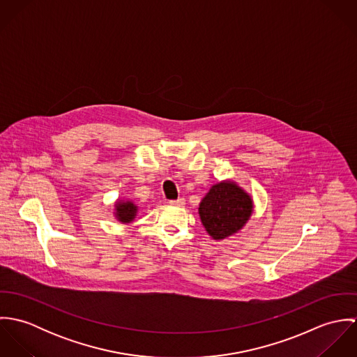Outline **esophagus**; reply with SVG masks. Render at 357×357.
I'll use <instances>...</instances> for the list:
<instances>
[{
  "mask_svg": "<svg viewBox=\"0 0 357 357\" xmlns=\"http://www.w3.org/2000/svg\"><path fill=\"white\" fill-rule=\"evenodd\" d=\"M169 204H172V206H184L185 201H184V198H178L176 201H170Z\"/></svg>",
  "mask_w": 357,
  "mask_h": 357,
  "instance_id": "1",
  "label": "esophagus"
}]
</instances>
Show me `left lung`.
Returning <instances> with one entry per match:
<instances>
[{"instance_id": "obj_1", "label": "left lung", "mask_w": 357, "mask_h": 357, "mask_svg": "<svg viewBox=\"0 0 357 357\" xmlns=\"http://www.w3.org/2000/svg\"><path fill=\"white\" fill-rule=\"evenodd\" d=\"M253 213L250 195L234 181L214 184L199 204V215L207 234L225 239L243 228Z\"/></svg>"}]
</instances>
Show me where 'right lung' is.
I'll return each mask as SVG.
<instances>
[{
	"label": "right lung",
	"instance_id": "right-lung-1",
	"mask_svg": "<svg viewBox=\"0 0 357 357\" xmlns=\"http://www.w3.org/2000/svg\"><path fill=\"white\" fill-rule=\"evenodd\" d=\"M137 213V206L130 201H118L115 204V217L118 221L126 224L135 220Z\"/></svg>",
	"mask_w": 357,
	"mask_h": 357
}]
</instances>
